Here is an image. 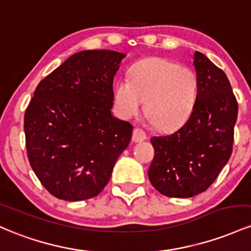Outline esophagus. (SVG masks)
I'll return each instance as SVG.
<instances>
[{
    "label": "esophagus",
    "instance_id": "34e87169",
    "mask_svg": "<svg viewBox=\"0 0 251 251\" xmlns=\"http://www.w3.org/2000/svg\"><path fill=\"white\" fill-rule=\"evenodd\" d=\"M147 139V135L141 128H135L133 131V141L134 142H141Z\"/></svg>",
    "mask_w": 251,
    "mask_h": 251
}]
</instances>
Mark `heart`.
I'll use <instances>...</instances> for the list:
<instances>
[{
  "label": "heart",
  "mask_w": 251,
  "mask_h": 251,
  "mask_svg": "<svg viewBox=\"0 0 251 251\" xmlns=\"http://www.w3.org/2000/svg\"><path fill=\"white\" fill-rule=\"evenodd\" d=\"M198 80L188 67L161 57L141 60L131 67L129 79L115 88V102L125 118L137 116L143 108L160 130L178 128L187 120L196 103Z\"/></svg>",
  "instance_id": "heart-1"
}]
</instances>
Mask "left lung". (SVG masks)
I'll return each instance as SVG.
<instances>
[{
  "instance_id": "left-lung-1",
  "label": "left lung",
  "mask_w": 251,
  "mask_h": 251,
  "mask_svg": "<svg viewBox=\"0 0 251 251\" xmlns=\"http://www.w3.org/2000/svg\"><path fill=\"white\" fill-rule=\"evenodd\" d=\"M198 91L190 117L174 133L151 139V185L166 197L190 198L204 192L232 153L238 104L226 75L206 55L194 53Z\"/></svg>"
}]
</instances>
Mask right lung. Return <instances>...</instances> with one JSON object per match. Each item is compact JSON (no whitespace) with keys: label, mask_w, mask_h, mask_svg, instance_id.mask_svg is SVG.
I'll use <instances>...</instances> for the list:
<instances>
[{"label":"right lung","mask_w":251,"mask_h":251,"mask_svg":"<svg viewBox=\"0 0 251 251\" xmlns=\"http://www.w3.org/2000/svg\"><path fill=\"white\" fill-rule=\"evenodd\" d=\"M123 53L81 50L44 78L25 112L27 155L58 199L96 197L108 184L133 126L111 115L112 83Z\"/></svg>","instance_id":"obj_1"}]
</instances>
